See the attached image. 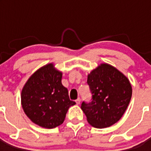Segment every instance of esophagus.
Wrapping results in <instances>:
<instances>
[{"label":"esophagus","mask_w":151,"mask_h":151,"mask_svg":"<svg viewBox=\"0 0 151 151\" xmlns=\"http://www.w3.org/2000/svg\"><path fill=\"white\" fill-rule=\"evenodd\" d=\"M80 101H81V100H80V98H78L77 100H76V102L77 104H80Z\"/></svg>","instance_id":"34e87169"}]
</instances>
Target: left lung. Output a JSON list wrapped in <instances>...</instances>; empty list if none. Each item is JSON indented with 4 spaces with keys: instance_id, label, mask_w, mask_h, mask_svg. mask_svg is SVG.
Instances as JSON below:
<instances>
[{
    "instance_id": "8db88e82",
    "label": "left lung",
    "mask_w": 151,
    "mask_h": 151,
    "mask_svg": "<svg viewBox=\"0 0 151 151\" xmlns=\"http://www.w3.org/2000/svg\"><path fill=\"white\" fill-rule=\"evenodd\" d=\"M91 101L81 108L89 124L106 128L118 122L127 109L132 90L129 79L108 64H101L88 76Z\"/></svg>"
}]
</instances>
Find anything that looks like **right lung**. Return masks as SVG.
<instances>
[{
	"label": "right lung",
	"mask_w": 151,
	"mask_h": 151,
	"mask_svg": "<svg viewBox=\"0 0 151 151\" xmlns=\"http://www.w3.org/2000/svg\"><path fill=\"white\" fill-rule=\"evenodd\" d=\"M62 73L53 64L41 67L29 78L21 94L24 112L34 123L47 129L63 122L68 109L76 104L62 85Z\"/></svg>",
	"instance_id": "1"
}]
</instances>
